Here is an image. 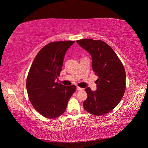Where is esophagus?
Masks as SVG:
<instances>
[{
  "instance_id": "esophagus-1",
  "label": "esophagus",
  "mask_w": 148,
  "mask_h": 148,
  "mask_svg": "<svg viewBox=\"0 0 148 148\" xmlns=\"http://www.w3.org/2000/svg\"><path fill=\"white\" fill-rule=\"evenodd\" d=\"M77 90H78V91H83V88H80V87H79V86H77Z\"/></svg>"
}]
</instances>
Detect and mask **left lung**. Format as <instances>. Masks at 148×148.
<instances>
[{
  "label": "left lung",
  "mask_w": 148,
  "mask_h": 148,
  "mask_svg": "<svg viewBox=\"0 0 148 148\" xmlns=\"http://www.w3.org/2000/svg\"><path fill=\"white\" fill-rule=\"evenodd\" d=\"M77 42L91 54L92 70L98 77L96 91L89 87L85 89L88 97L83 102L84 109L95 115L106 114L119 104L124 95V66L112 48L101 40L82 39Z\"/></svg>",
  "instance_id": "1"
}]
</instances>
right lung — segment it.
I'll return each mask as SVG.
<instances>
[{
	"instance_id": "add662e5",
	"label": "right lung",
	"mask_w": 148,
	"mask_h": 148,
	"mask_svg": "<svg viewBox=\"0 0 148 148\" xmlns=\"http://www.w3.org/2000/svg\"><path fill=\"white\" fill-rule=\"evenodd\" d=\"M75 41L52 42L34 58L26 79V89L34 108L44 117L54 119L64 113L76 86L56 82L62 71L64 56Z\"/></svg>"
}]
</instances>
